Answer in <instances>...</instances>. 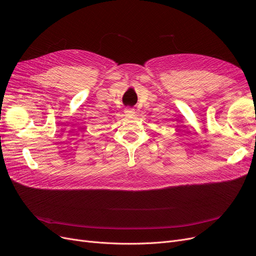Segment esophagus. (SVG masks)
Masks as SVG:
<instances>
[{"instance_id":"obj_1","label":"esophagus","mask_w":256,"mask_h":256,"mask_svg":"<svg viewBox=\"0 0 256 256\" xmlns=\"http://www.w3.org/2000/svg\"><path fill=\"white\" fill-rule=\"evenodd\" d=\"M125 113L127 115H134V109H132V108H126Z\"/></svg>"}]
</instances>
